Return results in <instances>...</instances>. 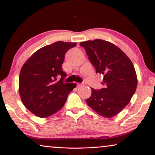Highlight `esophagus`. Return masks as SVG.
Segmentation results:
<instances>
[{"label":"esophagus","instance_id":"esophagus-1","mask_svg":"<svg viewBox=\"0 0 155 155\" xmlns=\"http://www.w3.org/2000/svg\"><path fill=\"white\" fill-rule=\"evenodd\" d=\"M83 85H84V84H77V86L78 87H81V86H83Z\"/></svg>","mask_w":155,"mask_h":155}]
</instances>
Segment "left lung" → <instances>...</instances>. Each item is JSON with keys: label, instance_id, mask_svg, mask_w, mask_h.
<instances>
[{"label": "left lung", "instance_id": "1", "mask_svg": "<svg viewBox=\"0 0 155 155\" xmlns=\"http://www.w3.org/2000/svg\"><path fill=\"white\" fill-rule=\"evenodd\" d=\"M95 68L104 74L103 88H92L87 104L101 116L113 117L128 104L137 87L136 71L130 59L121 49L102 40L80 43Z\"/></svg>", "mask_w": 155, "mask_h": 155}]
</instances>
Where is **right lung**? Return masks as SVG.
Wrapping results in <instances>:
<instances>
[{
	"label": "right lung",
	"mask_w": 155,
	"mask_h": 155,
	"mask_svg": "<svg viewBox=\"0 0 155 155\" xmlns=\"http://www.w3.org/2000/svg\"><path fill=\"white\" fill-rule=\"evenodd\" d=\"M76 46L75 42L56 41L37 51L23 65L18 79L21 99L37 116L47 117L58 111L77 85L64 84L66 74L62 69L66 52Z\"/></svg>",
	"instance_id": "obj_1"
}]
</instances>
